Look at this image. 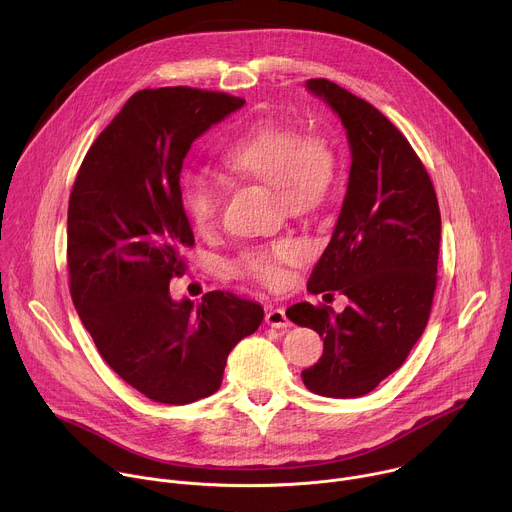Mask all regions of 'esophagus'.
Segmentation results:
<instances>
[{"label":"esophagus","mask_w":512,"mask_h":512,"mask_svg":"<svg viewBox=\"0 0 512 512\" xmlns=\"http://www.w3.org/2000/svg\"><path fill=\"white\" fill-rule=\"evenodd\" d=\"M265 322L271 328H287L289 326V318L283 308H269L265 314Z\"/></svg>","instance_id":"34e87169"}]
</instances>
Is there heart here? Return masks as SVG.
Returning <instances> with one entry per match:
<instances>
[{
  "label": "heart",
  "mask_w": 512,
  "mask_h": 512,
  "mask_svg": "<svg viewBox=\"0 0 512 512\" xmlns=\"http://www.w3.org/2000/svg\"><path fill=\"white\" fill-rule=\"evenodd\" d=\"M218 164L233 178L269 186L275 208L289 216L320 210L340 176V154L332 137L320 131L300 133L298 127L277 119H263L243 129L218 154ZM178 198L196 231L208 233L216 225L221 194L208 178L184 172ZM302 253L304 247L296 239L285 237L245 249L231 269L239 277L273 287L283 277L281 265L298 261Z\"/></svg>",
  "instance_id": "b5f03b06"
}]
</instances>
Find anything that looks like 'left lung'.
Listing matches in <instances>:
<instances>
[{"mask_svg":"<svg viewBox=\"0 0 512 512\" xmlns=\"http://www.w3.org/2000/svg\"><path fill=\"white\" fill-rule=\"evenodd\" d=\"M306 87L340 117L350 176L332 239L308 279L310 294H344L342 314L308 302L287 318L324 340L304 385L322 397L371 393L423 334L437 283L442 216L429 174L405 135L371 103L326 79Z\"/></svg>","mask_w":512,"mask_h":512,"instance_id":"left-lung-1","label":"left lung"}]
</instances>
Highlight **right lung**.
<instances>
[{"label":"right lung","mask_w":512,"mask_h":512,"mask_svg":"<svg viewBox=\"0 0 512 512\" xmlns=\"http://www.w3.org/2000/svg\"><path fill=\"white\" fill-rule=\"evenodd\" d=\"M221 91H137L89 148L68 200L70 296L109 367L152 401L186 405L223 383L227 356L263 322L229 291L174 302L194 235L178 182L196 137L241 109Z\"/></svg>","instance_id":"add662e5"}]
</instances>
